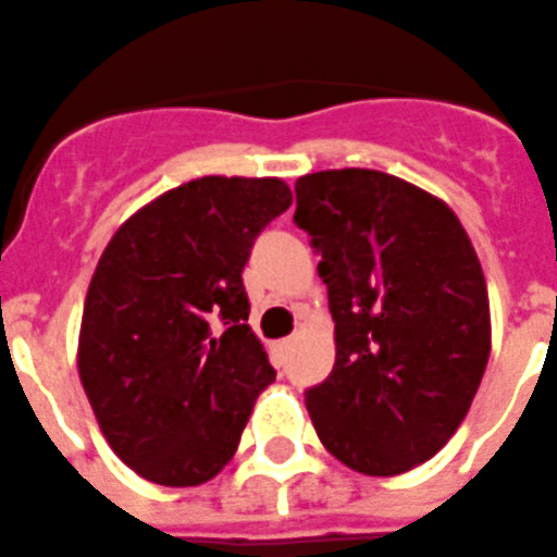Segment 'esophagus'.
I'll list each match as a JSON object with an SVG mask.
<instances>
[{"label":"esophagus","instance_id":"esophagus-1","mask_svg":"<svg viewBox=\"0 0 557 557\" xmlns=\"http://www.w3.org/2000/svg\"><path fill=\"white\" fill-rule=\"evenodd\" d=\"M289 344H293V341H289V337H284V341H275V344H273V351H275V355H284V351L289 349Z\"/></svg>","mask_w":557,"mask_h":557}]
</instances>
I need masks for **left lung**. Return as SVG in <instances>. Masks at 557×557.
<instances>
[{
  "label": "left lung",
  "instance_id": "8db88e82",
  "mask_svg": "<svg viewBox=\"0 0 557 557\" xmlns=\"http://www.w3.org/2000/svg\"><path fill=\"white\" fill-rule=\"evenodd\" d=\"M293 222L335 321V366L307 388L318 440L366 476L406 473L456 434L491 358L476 250L442 199L372 169L298 180Z\"/></svg>",
  "mask_w": 557,
  "mask_h": 557
}]
</instances>
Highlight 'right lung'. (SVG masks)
I'll list each match as a JSON object with an SVG mask.
<instances>
[{
	"label": "right lung",
	"mask_w": 557,
	"mask_h": 557,
	"mask_svg": "<svg viewBox=\"0 0 557 557\" xmlns=\"http://www.w3.org/2000/svg\"><path fill=\"white\" fill-rule=\"evenodd\" d=\"M293 206L275 177H202L123 222L81 318L78 372L123 462L165 487H194L233 459L253 403L275 380L247 326L242 270Z\"/></svg>",
	"instance_id": "obj_1"
}]
</instances>
